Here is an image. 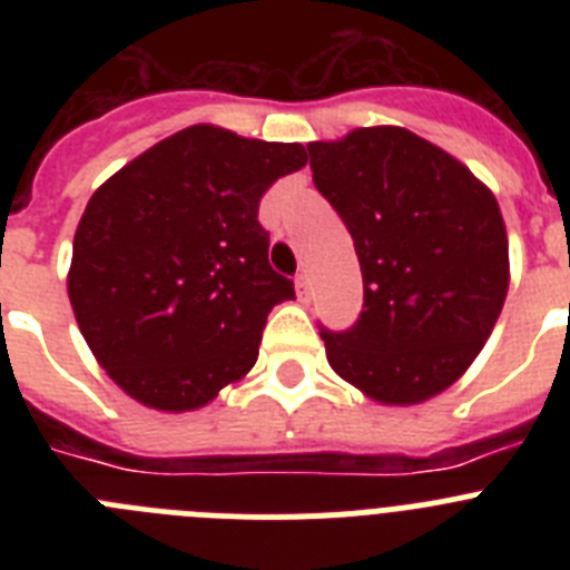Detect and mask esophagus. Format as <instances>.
Instances as JSON below:
<instances>
[{
  "instance_id": "1",
  "label": "esophagus",
  "mask_w": 570,
  "mask_h": 570,
  "mask_svg": "<svg viewBox=\"0 0 570 570\" xmlns=\"http://www.w3.org/2000/svg\"><path fill=\"white\" fill-rule=\"evenodd\" d=\"M296 296H299L302 302L311 299V279H308V274L296 276Z\"/></svg>"
}]
</instances>
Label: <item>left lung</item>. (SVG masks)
Masks as SVG:
<instances>
[{"label":"left lung","instance_id":"left-lung-1","mask_svg":"<svg viewBox=\"0 0 570 570\" xmlns=\"http://www.w3.org/2000/svg\"><path fill=\"white\" fill-rule=\"evenodd\" d=\"M314 185L340 214L362 268V314L322 328L342 380L385 405L454 385L508 294V236L491 190L405 128L311 142Z\"/></svg>","mask_w":570,"mask_h":570}]
</instances>
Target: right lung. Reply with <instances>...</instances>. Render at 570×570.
<instances>
[{
    "label": "right lung",
    "instance_id": "obj_1",
    "mask_svg": "<svg viewBox=\"0 0 570 570\" xmlns=\"http://www.w3.org/2000/svg\"><path fill=\"white\" fill-rule=\"evenodd\" d=\"M305 163L299 142L194 125L90 196L68 296L125 394L194 411L254 367L271 308L296 299L294 282L271 268L259 203Z\"/></svg>",
    "mask_w": 570,
    "mask_h": 570
}]
</instances>
